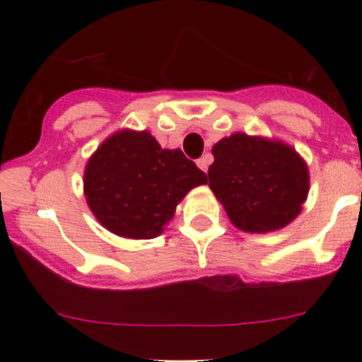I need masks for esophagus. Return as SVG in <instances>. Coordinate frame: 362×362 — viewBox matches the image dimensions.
<instances>
[{
  "instance_id": "34e87169",
  "label": "esophagus",
  "mask_w": 362,
  "mask_h": 362,
  "mask_svg": "<svg viewBox=\"0 0 362 362\" xmlns=\"http://www.w3.org/2000/svg\"><path fill=\"white\" fill-rule=\"evenodd\" d=\"M211 160H214V158H211L210 154H204L203 158H199L198 160H196V164H198L199 170H203L204 173H206V171H208V166H210V164H211Z\"/></svg>"
}]
</instances>
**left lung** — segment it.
Returning a JSON list of instances; mask_svg holds the SVG:
<instances>
[{
	"mask_svg": "<svg viewBox=\"0 0 362 362\" xmlns=\"http://www.w3.org/2000/svg\"><path fill=\"white\" fill-rule=\"evenodd\" d=\"M211 154L208 185L236 228L276 231L301 211L308 168L289 145L236 133L214 145Z\"/></svg>",
	"mask_w": 362,
	"mask_h": 362,
	"instance_id": "8db88e82",
	"label": "left lung"
}]
</instances>
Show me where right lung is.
<instances>
[{
	"instance_id": "obj_1",
	"label": "right lung",
	"mask_w": 362,
	"mask_h": 362,
	"mask_svg": "<svg viewBox=\"0 0 362 362\" xmlns=\"http://www.w3.org/2000/svg\"><path fill=\"white\" fill-rule=\"evenodd\" d=\"M206 175L182 151H168L141 131H120L87 163V204L98 221L119 236L151 240L163 233L175 208Z\"/></svg>"
}]
</instances>
